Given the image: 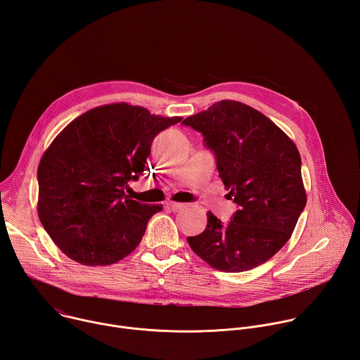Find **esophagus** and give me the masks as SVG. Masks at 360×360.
<instances>
[{
  "label": "esophagus",
  "instance_id": "1",
  "mask_svg": "<svg viewBox=\"0 0 360 360\" xmlns=\"http://www.w3.org/2000/svg\"><path fill=\"white\" fill-rule=\"evenodd\" d=\"M167 207L172 211V212H178L179 210L184 208V203H178V202H167Z\"/></svg>",
  "mask_w": 360,
  "mask_h": 360
}]
</instances>
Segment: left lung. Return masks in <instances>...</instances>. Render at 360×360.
Wrapping results in <instances>:
<instances>
[{
  "label": "left lung",
  "mask_w": 360,
  "mask_h": 360,
  "mask_svg": "<svg viewBox=\"0 0 360 360\" xmlns=\"http://www.w3.org/2000/svg\"><path fill=\"white\" fill-rule=\"evenodd\" d=\"M182 124L203 135L228 198L239 207L228 224L210 211L205 231L188 236L191 249L224 272L265 264L289 240L306 205L296 145L268 117L232 99Z\"/></svg>",
  "instance_id": "1"
}]
</instances>
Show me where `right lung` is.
Here are the masks:
<instances>
[{"mask_svg":"<svg viewBox=\"0 0 360 360\" xmlns=\"http://www.w3.org/2000/svg\"><path fill=\"white\" fill-rule=\"evenodd\" d=\"M181 120L120 102L86 111L51 142L38 165L37 208L68 258L111 265L139 245L162 205L136 202L124 189L143 174L153 138Z\"/></svg>","mask_w":360,"mask_h":360,"instance_id":"obj_1","label":"right lung"}]
</instances>
